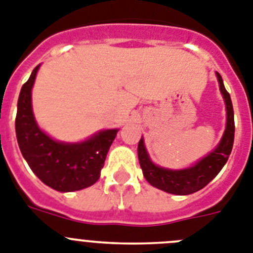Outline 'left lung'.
<instances>
[{
	"label": "left lung",
	"mask_w": 253,
	"mask_h": 253,
	"mask_svg": "<svg viewBox=\"0 0 253 253\" xmlns=\"http://www.w3.org/2000/svg\"><path fill=\"white\" fill-rule=\"evenodd\" d=\"M219 80L220 91L227 105V127L223 135L220 144L208 157L201 159L192 168L182 169V170H170V169L160 168L151 163L149 155L145 150L144 140H140L137 146L140 167L142 169L144 177L154 187L163 190L173 195H190L201 190L216 177L224 164L227 163L228 158L232 153L233 141H234V112L230 95L223 84L220 74L216 72Z\"/></svg>",
	"instance_id": "8db88e82"
}]
</instances>
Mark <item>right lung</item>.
<instances>
[{
  "label": "right lung",
  "instance_id": "right-lung-1",
  "mask_svg": "<svg viewBox=\"0 0 253 253\" xmlns=\"http://www.w3.org/2000/svg\"><path fill=\"white\" fill-rule=\"evenodd\" d=\"M39 66L23 85L15 120L17 144L30 169L43 183L61 192L86 188L100 177L118 129H105L81 144H63L39 129L32 111V87Z\"/></svg>",
  "mask_w": 253,
  "mask_h": 253
}]
</instances>
